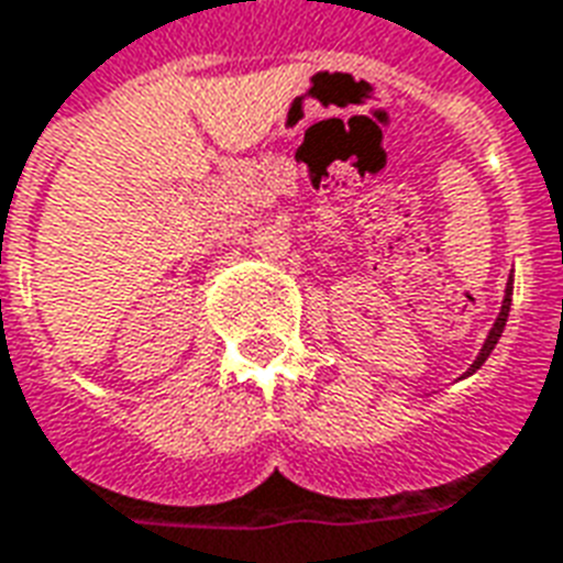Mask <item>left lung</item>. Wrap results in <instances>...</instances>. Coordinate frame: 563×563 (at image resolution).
<instances>
[{"mask_svg": "<svg viewBox=\"0 0 563 563\" xmlns=\"http://www.w3.org/2000/svg\"><path fill=\"white\" fill-rule=\"evenodd\" d=\"M510 295H514V286H510V283H508V289H505V300H501V312H499V319H496V324H493L490 336H487V342H484L482 354H478V360H475V363H472L470 372H475V368H482L484 360L490 357V351L496 349V342H499L501 330H505V321H508V312H510Z\"/></svg>", "mask_w": 563, "mask_h": 563, "instance_id": "8db88e82", "label": "left lung"}]
</instances>
